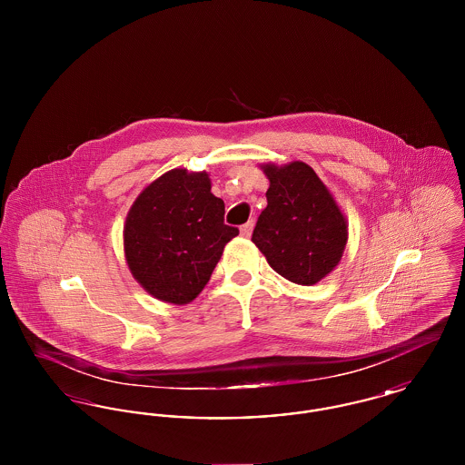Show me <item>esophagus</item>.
I'll return each instance as SVG.
<instances>
[{
    "label": "esophagus",
    "instance_id": "1",
    "mask_svg": "<svg viewBox=\"0 0 465 465\" xmlns=\"http://www.w3.org/2000/svg\"><path fill=\"white\" fill-rule=\"evenodd\" d=\"M252 228H254V223L252 222H247L241 226V235H242L243 239H249V237H251Z\"/></svg>",
    "mask_w": 465,
    "mask_h": 465
}]
</instances>
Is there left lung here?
<instances>
[{
	"label": "left lung",
	"mask_w": 465,
	"mask_h": 465,
	"mask_svg": "<svg viewBox=\"0 0 465 465\" xmlns=\"http://www.w3.org/2000/svg\"><path fill=\"white\" fill-rule=\"evenodd\" d=\"M270 186L252 242L279 275L313 286L338 266L349 223L328 186L305 162L260 165Z\"/></svg>",
	"instance_id": "obj_1"
}]
</instances>
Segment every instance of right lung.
<instances>
[{
  "label": "right lung",
  "instance_id": "right-lung-1",
  "mask_svg": "<svg viewBox=\"0 0 465 465\" xmlns=\"http://www.w3.org/2000/svg\"><path fill=\"white\" fill-rule=\"evenodd\" d=\"M224 202L211 193V177L173 169L134 200L124 224V252L134 279L153 298L193 302L239 230L223 223Z\"/></svg>",
  "mask_w": 465,
  "mask_h": 465
}]
</instances>
